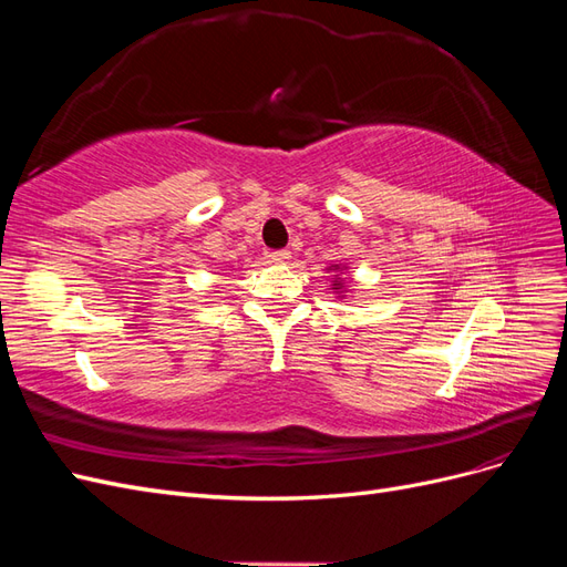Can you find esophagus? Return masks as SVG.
I'll return each instance as SVG.
<instances>
[{
  "mask_svg": "<svg viewBox=\"0 0 567 567\" xmlns=\"http://www.w3.org/2000/svg\"><path fill=\"white\" fill-rule=\"evenodd\" d=\"M290 257H293V255H290V250H274V252L269 255V260L277 262V265H286V262L290 260Z\"/></svg>",
  "mask_w": 567,
  "mask_h": 567,
  "instance_id": "obj_1",
  "label": "esophagus"
}]
</instances>
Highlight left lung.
I'll list each match as a JSON object with an SVG mask.
<instances>
[{
  "instance_id": "1",
  "label": "left lung",
  "mask_w": 567,
  "mask_h": 567,
  "mask_svg": "<svg viewBox=\"0 0 567 567\" xmlns=\"http://www.w3.org/2000/svg\"><path fill=\"white\" fill-rule=\"evenodd\" d=\"M333 267H336V269H340L338 265H333ZM342 288H346V286H342V281L338 279V274H336V281H333V290H338V293H342Z\"/></svg>"
}]
</instances>
